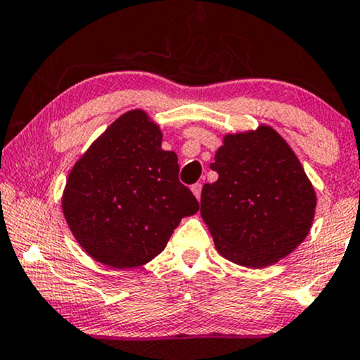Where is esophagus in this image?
<instances>
[{
	"label": "esophagus",
	"instance_id": "obj_1",
	"mask_svg": "<svg viewBox=\"0 0 360 360\" xmlns=\"http://www.w3.org/2000/svg\"><path fill=\"white\" fill-rule=\"evenodd\" d=\"M201 188H203V184H201V183H196V184L191 186V191H193L194 196H196V200H200V198H201Z\"/></svg>",
	"mask_w": 360,
	"mask_h": 360
}]
</instances>
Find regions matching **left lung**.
I'll return each instance as SVG.
<instances>
[{"instance_id":"obj_1","label":"left lung","mask_w":360,"mask_h":360,"mask_svg":"<svg viewBox=\"0 0 360 360\" xmlns=\"http://www.w3.org/2000/svg\"><path fill=\"white\" fill-rule=\"evenodd\" d=\"M201 189V217L225 259L262 269L307 238L316 210L311 181L274 128L226 134Z\"/></svg>"}]
</instances>
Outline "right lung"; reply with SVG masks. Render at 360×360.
<instances>
[{
    "label": "right lung",
    "mask_w": 360,
    "mask_h": 360,
    "mask_svg": "<svg viewBox=\"0 0 360 360\" xmlns=\"http://www.w3.org/2000/svg\"><path fill=\"white\" fill-rule=\"evenodd\" d=\"M143 110L115 120L71 169L62 213L82 250L115 269H134L166 249L184 217L200 210Z\"/></svg>",
    "instance_id": "1"
}]
</instances>
